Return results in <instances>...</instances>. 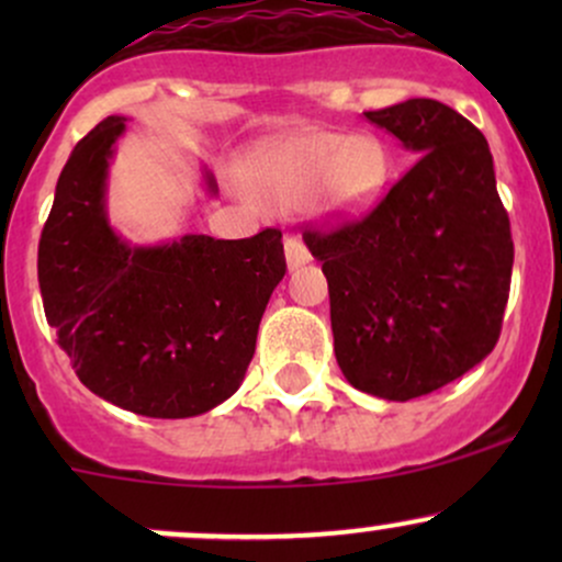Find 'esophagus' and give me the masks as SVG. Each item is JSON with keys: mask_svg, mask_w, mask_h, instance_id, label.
I'll return each instance as SVG.
<instances>
[{"mask_svg": "<svg viewBox=\"0 0 562 562\" xmlns=\"http://www.w3.org/2000/svg\"><path fill=\"white\" fill-rule=\"evenodd\" d=\"M285 259H288V267L290 269H299L303 263L312 261V256H308L306 245H303L299 237H285Z\"/></svg>", "mask_w": 562, "mask_h": 562, "instance_id": "34e87169", "label": "esophagus"}]
</instances>
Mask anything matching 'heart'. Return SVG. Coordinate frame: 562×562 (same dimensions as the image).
Segmentation results:
<instances>
[{"mask_svg": "<svg viewBox=\"0 0 562 562\" xmlns=\"http://www.w3.org/2000/svg\"><path fill=\"white\" fill-rule=\"evenodd\" d=\"M389 179V158L375 139L314 132L263 147L250 164V187L274 209H301L317 195L333 216H362Z\"/></svg>", "mask_w": 562, "mask_h": 562, "instance_id": "b5f03b06", "label": "heart"}]
</instances>
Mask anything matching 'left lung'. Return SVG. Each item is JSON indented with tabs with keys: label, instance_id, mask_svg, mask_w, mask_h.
<instances>
[{
	"label": "left lung",
	"instance_id": "8db88e82",
	"mask_svg": "<svg viewBox=\"0 0 562 562\" xmlns=\"http://www.w3.org/2000/svg\"><path fill=\"white\" fill-rule=\"evenodd\" d=\"M417 156L362 222L306 232L330 290L335 359L353 389L409 402L492 353L513 235L483 134L438 100L364 113Z\"/></svg>",
	"mask_w": 562,
	"mask_h": 562
}]
</instances>
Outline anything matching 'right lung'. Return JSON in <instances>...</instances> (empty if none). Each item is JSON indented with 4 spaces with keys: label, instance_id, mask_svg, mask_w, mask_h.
Returning a JSON list of instances; mask_svg holds the SVG:
<instances>
[{
    "label": "right lung",
    "instance_id": "add662e5",
    "mask_svg": "<svg viewBox=\"0 0 562 562\" xmlns=\"http://www.w3.org/2000/svg\"><path fill=\"white\" fill-rule=\"evenodd\" d=\"M124 132V115H108L70 153L38 240V288L89 391L134 415L182 420L240 389L285 277L282 232L128 243L108 216V169ZM203 184L218 192L205 169Z\"/></svg>",
    "mask_w": 562,
    "mask_h": 562
}]
</instances>
